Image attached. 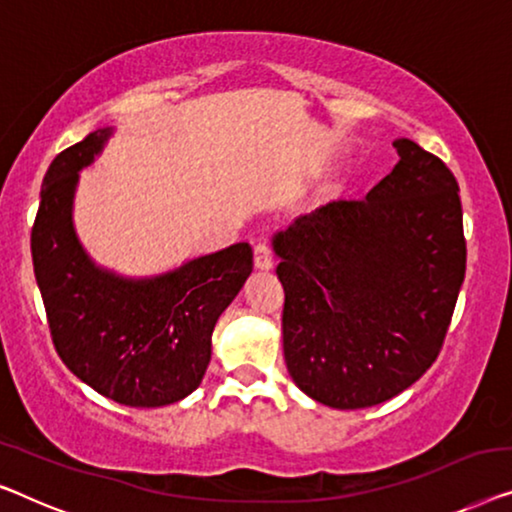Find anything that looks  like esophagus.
<instances>
[{
    "mask_svg": "<svg viewBox=\"0 0 512 512\" xmlns=\"http://www.w3.org/2000/svg\"><path fill=\"white\" fill-rule=\"evenodd\" d=\"M255 266L262 271L273 269V250L266 241H259L255 246Z\"/></svg>",
    "mask_w": 512,
    "mask_h": 512,
    "instance_id": "esophagus-1",
    "label": "esophagus"
}]
</instances>
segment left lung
<instances>
[{"label":"left lung","mask_w":512,"mask_h":512,"mask_svg":"<svg viewBox=\"0 0 512 512\" xmlns=\"http://www.w3.org/2000/svg\"><path fill=\"white\" fill-rule=\"evenodd\" d=\"M364 199H334L273 234L294 385L329 408L397 397L436 362L466 271L452 171L410 139Z\"/></svg>","instance_id":"obj_1"}]
</instances>
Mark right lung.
<instances>
[{
	"label": "right lung",
	"mask_w": 512,
	"mask_h": 512,
	"mask_svg": "<svg viewBox=\"0 0 512 512\" xmlns=\"http://www.w3.org/2000/svg\"><path fill=\"white\" fill-rule=\"evenodd\" d=\"M111 134L97 129L50 162L32 227L34 276L67 369L122 406L160 408L199 387L215 322L253 271V250L234 243L146 278L99 266L78 241L74 194Z\"/></svg>",
	"instance_id": "add662e5"
}]
</instances>
